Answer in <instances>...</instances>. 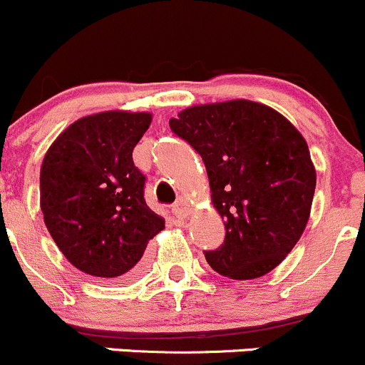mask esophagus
<instances>
[{"instance_id": "34e87169", "label": "esophagus", "mask_w": 365, "mask_h": 365, "mask_svg": "<svg viewBox=\"0 0 365 365\" xmlns=\"http://www.w3.org/2000/svg\"><path fill=\"white\" fill-rule=\"evenodd\" d=\"M172 212H174L178 218H186V216L190 215V204H187L186 200H182V198H179L174 204V207H172Z\"/></svg>"}]
</instances>
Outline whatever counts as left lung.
Masks as SVG:
<instances>
[{
  "label": "left lung",
  "mask_w": 365,
  "mask_h": 365,
  "mask_svg": "<svg viewBox=\"0 0 365 365\" xmlns=\"http://www.w3.org/2000/svg\"><path fill=\"white\" fill-rule=\"evenodd\" d=\"M205 165L225 240L205 261L234 280L259 279L286 259L310 216L316 170L284 115L247 99L200 104L170 118Z\"/></svg>",
  "instance_id": "1"
}]
</instances>
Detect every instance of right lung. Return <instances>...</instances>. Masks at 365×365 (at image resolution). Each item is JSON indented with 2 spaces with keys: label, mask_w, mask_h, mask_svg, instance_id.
Instances as JSON below:
<instances>
[{
  "label": "right lung",
  "mask_w": 365,
  "mask_h": 365,
  "mask_svg": "<svg viewBox=\"0 0 365 365\" xmlns=\"http://www.w3.org/2000/svg\"><path fill=\"white\" fill-rule=\"evenodd\" d=\"M153 115L103 111L68 125L41 167V209L56 247L99 279L138 275L147 243L165 229L143 198L133 149Z\"/></svg>",
  "instance_id": "1"
}]
</instances>
